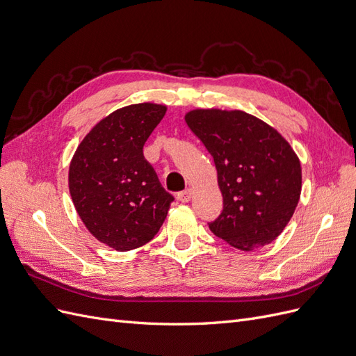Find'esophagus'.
Masks as SVG:
<instances>
[{
  "label": "esophagus",
  "mask_w": 356,
  "mask_h": 356,
  "mask_svg": "<svg viewBox=\"0 0 356 356\" xmlns=\"http://www.w3.org/2000/svg\"><path fill=\"white\" fill-rule=\"evenodd\" d=\"M177 197H178L179 202L187 203V202H190L191 197H193V191H191L190 188H187V190H184V191H179Z\"/></svg>",
  "instance_id": "esophagus-1"
}]
</instances>
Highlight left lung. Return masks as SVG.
Returning <instances> with one entry per match:
<instances>
[{"instance_id": "left-lung-1", "label": "left lung", "mask_w": 356, "mask_h": 356, "mask_svg": "<svg viewBox=\"0 0 356 356\" xmlns=\"http://www.w3.org/2000/svg\"><path fill=\"white\" fill-rule=\"evenodd\" d=\"M186 123L217 168L222 211L209 222L211 232L242 251L275 241L300 199L301 168L293 148L243 111L195 110Z\"/></svg>"}]
</instances>
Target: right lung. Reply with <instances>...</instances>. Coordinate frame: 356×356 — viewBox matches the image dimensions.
<instances>
[{
	"label": "right lung",
	"instance_id": "right-lung-1",
	"mask_svg": "<svg viewBox=\"0 0 356 356\" xmlns=\"http://www.w3.org/2000/svg\"><path fill=\"white\" fill-rule=\"evenodd\" d=\"M165 113L156 104L111 113L83 139L70 165L75 209L95 238L115 251L152 241L174 202L143 153Z\"/></svg>",
	"mask_w": 356,
	"mask_h": 356
}]
</instances>
